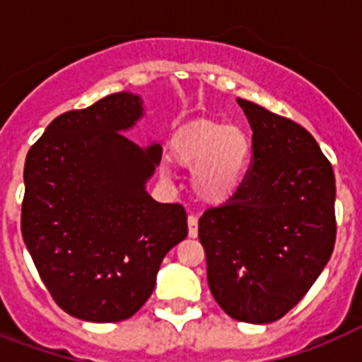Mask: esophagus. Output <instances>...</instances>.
I'll list each match as a JSON object with an SVG mask.
<instances>
[{"label": "esophagus", "mask_w": 362, "mask_h": 362, "mask_svg": "<svg viewBox=\"0 0 362 362\" xmlns=\"http://www.w3.org/2000/svg\"><path fill=\"white\" fill-rule=\"evenodd\" d=\"M188 235L197 238V216H188Z\"/></svg>", "instance_id": "obj_1"}]
</instances>
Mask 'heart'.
Segmentation results:
<instances>
[{"label":"heart","mask_w":362,"mask_h":362,"mask_svg":"<svg viewBox=\"0 0 362 362\" xmlns=\"http://www.w3.org/2000/svg\"><path fill=\"white\" fill-rule=\"evenodd\" d=\"M172 156L196 168L192 185L206 203H221L238 190L250 161V139L241 129L221 123H197L175 139Z\"/></svg>","instance_id":"1"}]
</instances>
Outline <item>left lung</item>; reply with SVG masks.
Here are the masks:
<instances>
[{
  "mask_svg": "<svg viewBox=\"0 0 362 362\" xmlns=\"http://www.w3.org/2000/svg\"><path fill=\"white\" fill-rule=\"evenodd\" d=\"M252 127L241 185L199 217L206 279L235 321L267 325L299 303L335 245V179L312 134L238 99Z\"/></svg>",
  "mask_w": 362,
  "mask_h": 362,
  "instance_id": "left-lung-1",
  "label": "left lung"
}]
</instances>
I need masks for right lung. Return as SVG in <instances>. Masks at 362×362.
<instances>
[{
    "instance_id": "obj_1",
    "label": "right lung",
    "mask_w": 362,
    "mask_h": 362,
    "mask_svg": "<svg viewBox=\"0 0 362 362\" xmlns=\"http://www.w3.org/2000/svg\"><path fill=\"white\" fill-rule=\"evenodd\" d=\"M141 112L127 92L65 112L25 159L23 241L56 305L83 321L132 317L188 233L183 204L145 192L161 146L143 150L119 134Z\"/></svg>"
}]
</instances>
